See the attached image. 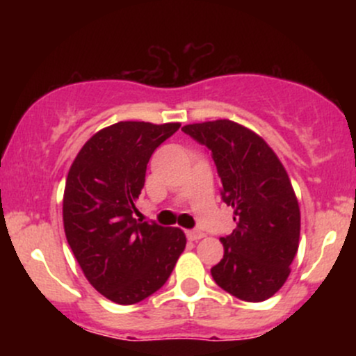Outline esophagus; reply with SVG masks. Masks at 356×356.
Wrapping results in <instances>:
<instances>
[{
    "mask_svg": "<svg viewBox=\"0 0 356 356\" xmlns=\"http://www.w3.org/2000/svg\"><path fill=\"white\" fill-rule=\"evenodd\" d=\"M186 236L189 241H199V239H202L206 234H204L202 231H187Z\"/></svg>",
    "mask_w": 356,
    "mask_h": 356,
    "instance_id": "obj_1",
    "label": "esophagus"
}]
</instances>
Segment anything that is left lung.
I'll use <instances>...</instances> for the list:
<instances>
[{"label": "left lung", "mask_w": 356, "mask_h": 356, "mask_svg": "<svg viewBox=\"0 0 356 356\" xmlns=\"http://www.w3.org/2000/svg\"><path fill=\"white\" fill-rule=\"evenodd\" d=\"M206 145L234 209L236 229L220 238L222 259L211 268L218 286L249 303L271 298L289 276L300 243V206L283 164L257 134L231 120L184 125Z\"/></svg>", "instance_id": "8db88e82"}]
</instances>
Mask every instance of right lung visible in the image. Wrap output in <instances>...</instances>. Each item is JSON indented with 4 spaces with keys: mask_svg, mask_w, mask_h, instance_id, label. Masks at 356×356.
Listing matches in <instances>:
<instances>
[{
    "mask_svg": "<svg viewBox=\"0 0 356 356\" xmlns=\"http://www.w3.org/2000/svg\"><path fill=\"white\" fill-rule=\"evenodd\" d=\"M181 124L118 122L81 147L63 194V227L88 283L117 305H134L169 280L186 248L179 227L134 218L154 150Z\"/></svg>",
    "mask_w": 356,
    "mask_h": 356,
    "instance_id": "1",
    "label": "right lung"
}]
</instances>
